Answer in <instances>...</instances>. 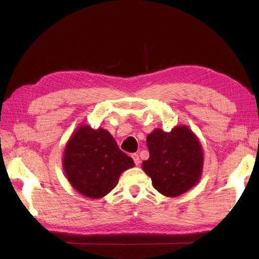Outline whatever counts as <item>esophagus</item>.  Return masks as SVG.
I'll list each match as a JSON object with an SVG mask.
<instances>
[{
	"instance_id": "34e87169",
	"label": "esophagus",
	"mask_w": 259,
	"mask_h": 259,
	"mask_svg": "<svg viewBox=\"0 0 259 259\" xmlns=\"http://www.w3.org/2000/svg\"><path fill=\"white\" fill-rule=\"evenodd\" d=\"M131 157H133L135 163L137 164V166H138V164L140 163V158H139V155H138V153H133V155H131Z\"/></svg>"
}]
</instances>
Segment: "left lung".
<instances>
[{"label": "left lung", "mask_w": 259, "mask_h": 259, "mask_svg": "<svg viewBox=\"0 0 259 259\" xmlns=\"http://www.w3.org/2000/svg\"><path fill=\"white\" fill-rule=\"evenodd\" d=\"M147 146L150 156L142 162V169L160 194L179 196L199 180L202 150L188 128L176 126L170 133L156 129L147 137Z\"/></svg>", "instance_id": "left-lung-1"}]
</instances>
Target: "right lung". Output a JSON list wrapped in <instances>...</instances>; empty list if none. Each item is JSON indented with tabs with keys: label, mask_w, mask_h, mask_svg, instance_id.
Instances as JSON below:
<instances>
[{
	"label": "right lung",
	"mask_w": 259,
	"mask_h": 259,
	"mask_svg": "<svg viewBox=\"0 0 259 259\" xmlns=\"http://www.w3.org/2000/svg\"><path fill=\"white\" fill-rule=\"evenodd\" d=\"M134 160L119 149L107 130L81 125L64 151L63 166L69 183L80 194L101 198L111 191Z\"/></svg>",
	"instance_id": "1"
}]
</instances>
